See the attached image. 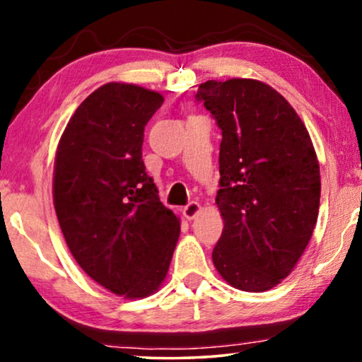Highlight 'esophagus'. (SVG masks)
<instances>
[{
	"instance_id": "1",
	"label": "esophagus",
	"mask_w": 362,
	"mask_h": 362,
	"mask_svg": "<svg viewBox=\"0 0 362 362\" xmlns=\"http://www.w3.org/2000/svg\"><path fill=\"white\" fill-rule=\"evenodd\" d=\"M199 211H201V206H199V202H196V201H191L189 204H186L185 207H182V214H185V217L186 219H194V217L199 214Z\"/></svg>"
}]
</instances>
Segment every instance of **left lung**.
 <instances>
[{
  "mask_svg": "<svg viewBox=\"0 0 362 362\" xmlns=\"http://www.w3.org/2000/svg\"><path fill=\"white\" fill-rule=\"evenodd\" d=\"M196 100L222 132L216 204L224 230L212 260L235 288H274L293 270L318 219L313 143L293 107L264 82L207 81Z\"/></svg>",
  "mask_w": 362,
  "mask_h": 362,
  "instance_id": "obj_1",
  "label": "left lung"
}]
</instances>
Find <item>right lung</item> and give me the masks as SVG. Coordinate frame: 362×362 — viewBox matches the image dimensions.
<instances>
[{
  "mask_svg": "<svg viewBox=\"0 0 362 362\" xmlns=\"http://www.w3.org/2000/svg\"><path fill=\"white\" fill-rule=\"evenodd\" d=\"M160 93L105 83L69 120L54 163V207L86 274L117 295L145 298L170 269L180 219L161 204L141 160Z\"/></svg>",
  "mask_w": 362,
  "mask_h": 362,
  "instance_id": "obj_1",
  "label": "right lung"
}]
</instances>
